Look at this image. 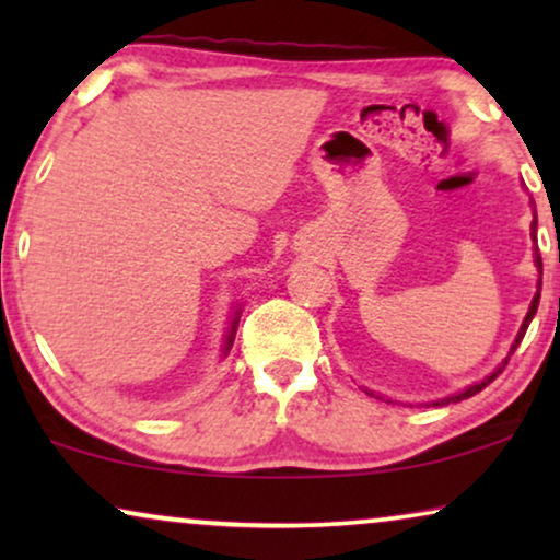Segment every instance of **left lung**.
Wrapping results in <instances>:
<instances>
[{
    "instance_id": "8db88e82",
    "label": "left lung",
    "mask_w": 560,
    "mask_h": 560,
    "mask_svg": "<svg viewBox=\"0 0 560 560\" xmlns=\"http://www.w3.org/2000/svg\"><path fill=\"white\" fill-rule=\"evenodd\" d=\"M535 232H538V217L533 219V224H530V234H533V242H535ZM558 259H560V249H558ZM535 265H538V272H540V278H538V293H535V298H533V303H530V311H527V316H525V320H523V326H520V334H517V339H515V343H512V349H510V354L512 351H515L517 347H520V341H523V336H525V331H527V326H530V320H533V316H535V311H538V303H540V285H542V259H540V255H538V247H535ZM510 359V357H508ZM508 359H504V362L497 366V370L489 374V377H485L481 382H477V385H471V387H466L464 393H458V395H451V397H446V400H439V402H433V405H448V402H458V400H466V397H471V395H477V393H481V389H485L489 382L492 380H497L500 377V372L504 370V364H508ZM366 395H374V393H370V389H364ZM380 397V395H377ZM382 400V397H380ZM387 402H393V400H387Z\"/></svg>"
}]
</instances>
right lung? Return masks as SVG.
<instances>
[{"mask_svg":"<svg viewBox=\"0 0 560 560\" xmlns=\"http://www.w3.org/2000/svg\"><path fill=\"white\" fill-rule=\"evenodd\" d=\"M240 311H242V308H236V311H234L232 326H229V334H226V343H224V354H229V349H232V343H234V334H236V326H240Z\"/></svg>","mask_w":560,"mask_h":560,"instance_id":"add662e5","label":"right lung"}]
</instances>
